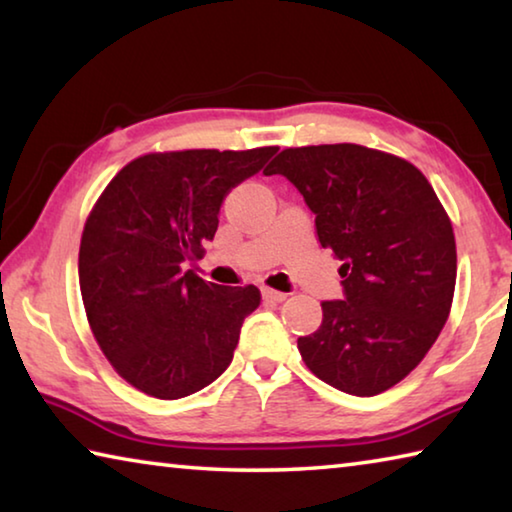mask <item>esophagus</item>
<instances>
[{
    "label": "esophagus",
    "mask_w": 512,
    "mask_h": 512,
    "mask_svg": "<svg viewBox=\"0 0 512 512\" xmlns=\"http://www.w3.org/2000/svg\"><path fill=\"white\" fill-rule=\"evenodd\" d=\"M262 296H264V300H268V302H284V300H287V293L275 291V289H268V287L262 289Z\"/></svg>",
    "instance_id": "1"
}]
</instances>
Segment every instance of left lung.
<instances>
[{
    "label": "left lung",
    "mask_w": 512,
    "mask_h": 512,
    "mask_svg": "<svg viewBox=\"0 0 512 512\" xmlns=\"http://www.w3.org/2000/svg\"><path fill=\"white\" fill-rule=\"evenodd\" d=\"M280 173L316 214V235L341 262L343 300L300 336L307 368L343 393L372 397L402 381L445 327L456 287L452 221L422 171L359 144L284 149Z\"/></svg>",
    "instance_id": "8db88e82"
}]
</instances>
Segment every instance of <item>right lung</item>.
I'll use <instances>...</instances> for the list:
<instances>
[{
	"instance_id": "1",
	"label": "right lung",
	"mask_w": 512,
	"mask_h": 512,
	"mask_svg": "<svg viewBox=\"0 0 512 512\" xmlns=\"http://www.w3.org/2000/svg\"><path fill=\"white\" fill-rule=\"evenodd\" d=\"M277 146L171 151L128 162L85 221L81 296L99 348L121 377L158 400H178L223 375L259 289L205 282L187 262L214 239L232 187Z\"/></svg>"
}]
</instances>
